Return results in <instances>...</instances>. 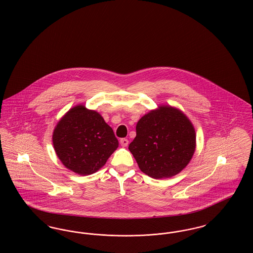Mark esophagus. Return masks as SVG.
Returning a JSON list of instances; mask_svg holds the SVG:
<instances>
[{
    "label": "esophagus",
    "instance_id": "34e87169",
    "mask_svg": "<svg viewBox=\"0 0 253 253\" xmlns=\"http://www.w3.org/2000/svg\"><path fill=\"white\" fill-rule=\"evenodd\" d=\"M120 144H121V146H123V147H126V146H128V144H129V140L127 139V138H121L120 139Z\"/></svg>",
    "mask_w": 253,
    "mask_h": 253
}]
</instances>
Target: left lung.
<instances>
[{"label": "left lung", "mask_w": 253, "mask_h": 253, "mask_svg": "<svg viewBox=\"0 0 253 253\" xmlns=\"http://www.w3.org/2000/svg\"><path fill=\"white\" fill-rule=\"evenodd\" d=\"M136 130L129 150L139 169L152 178L174 176L194 155V126L184 114L171 107H161L141 117Z\"/></svg>", "instance_id": "obj_1"}]
</instances>
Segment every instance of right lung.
Returning <instances> with one entry per match:
<instances>
[{
  "instance_id": "add662e5",
  "label": "right lung",
  "mask_w": 253,
  "mask_h": 253,
  "mask_svg": "<svg viewBox=\"0 0 253 253\" xmlns=\"http://www.w3.org/2000/svg\"><path fill=\"white\" fill-rule=\"evenodd\" d=\"M53 143L61 163L80 175L97 171L118 147L113 129L103 117L81 105L58 121Z\"/></svg>"
}]
</instances>
